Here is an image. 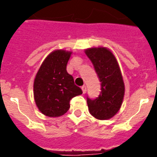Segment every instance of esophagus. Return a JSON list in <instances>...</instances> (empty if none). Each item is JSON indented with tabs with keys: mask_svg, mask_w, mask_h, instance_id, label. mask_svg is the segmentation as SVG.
Instances as JSON below:
<instances>
[{
	"mask_svg": "<svg viewBox=\"0 0 157 157\" xmlns=\"http://www.w3.org/2000/svg\"><path fill=\"white\" fill-rule=\"evenodd\" d=\"M81 88H82V90L83 94H85V93L86 92V86L85 85H83Z\"/></svg>",
	"mask_w": 157,
	"mask_h": 157,
	"instance_id": "34e87169",
	"label": "esophagus"
}]
</instances>
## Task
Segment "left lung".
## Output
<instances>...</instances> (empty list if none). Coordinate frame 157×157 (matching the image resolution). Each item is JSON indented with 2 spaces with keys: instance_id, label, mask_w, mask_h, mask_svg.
Masks as SVG:
<instances>
[{
  "instance_id": "left-lung-1",
  "label": "left lung",
  "mask_w": 157,
  "mask_h": 157,
  "mask_svg": "<svg viewBox=\"0 0 157 157\" xmlns=\"http://www.w3.org/2000/svg\"><path fill=\"white\" fill-rule=\"evenodd\" d=\"M85 53L101 82L98 98H87L89 111L98 120H109L119 112L124 97L125 86L120 66L113 53L105 47L87 48Z\"/></svg>"
}]
</instances>
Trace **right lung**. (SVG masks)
<instances>
[{
    "instance_id": "right-lung-1",
    "label": "right lung",
    "mask_w": 157,
    "mask_h": 157,
    "mask_svg": "<svg viewBox=\"0 0 157 157\" xmlns=\"http://www.w3.org/2000/svg\"><path fill=\"white\" fill-rule=\"evenodd\" d=\"M71 52L58 49L41 63L34 82V98L40 112L48 117H58L70 109V101L82 94L67 71Z\"/></svg>"
}]
</instances>
